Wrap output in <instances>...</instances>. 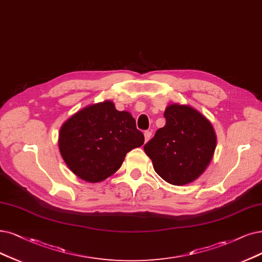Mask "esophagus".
I'll list each match as a JSON object with an SVG mask.
<instances>
[{"label": "esophagus", "mask_w": 262, "mask_h": 262, "mask_svg": "<svg viewBox=\"0 0 262 262\" xmlns=\"http://www.w3.org/2000/svg\"><path fill=\"white\" fill-rule=\"evenodd\" d=\"M151 136H152V133L151 132H149V130L144 132V140H146V142L151 139Z\"/></svg>", "instance_id": "obj_1"}]
</instances>
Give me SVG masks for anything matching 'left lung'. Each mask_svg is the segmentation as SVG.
Returning <instances> with one entry per match:
<instances>
[{
  "label": "left lung",
  "mask_w": 262,
  "mask_h": 262,
  "mask_svg": "<svg viewBox=\"0 0 262 262\" xmlns=\"http://www.w3.org/2000/svg\"><path fill=\"white\" fill-rule=\"evenodd\" d=\"M164 118L165 126L143 150L161 178L173 186H185L209 165L217 146L216 133L205 116L188 104H168Z\"/></svg>",
  "instance_id": "1"
}]
</instances>
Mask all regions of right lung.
<instances>
[{
    "label": "right lung",
    "instance_id": "obj_1",
    "mask_svg": "<svg viewBox=\"0 0 262 262\" xmlns=\"http://www.w3.org/2000/svg\"><path fill=\"white\" fill-rule=\"evenodd\" d=\"M143 134L127 111L111 100L85 106L70 116L59 132V151L69 169L87 182H100L122 166L126 153L141 147Z\"/></svg>",
    "mask_w": 262,
    "mask_h": 262
}]
</instances>
